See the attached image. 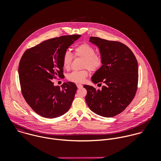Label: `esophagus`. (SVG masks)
<instances>
[{
    "label": "esophagus",
    "instance_id": "esophagus-1",
    "mask_svg": "<svg viewBox=\"0 0 161 161\" xmlns=\"http://www.w3.org/2000/svg\"><path fill=\"white\" fill-rule=\"evenodd\" d=\"M77 88H81V87H82V85L80 84H77Z\"/></svg>",
    "mask_w": 161,
    "mask_h": 161
}]
</instances>
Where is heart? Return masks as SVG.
Masks as SVG:
<instances>
[{
	"label": "heart",
	"mask_w": 161,
	"mask_h": 161,
	"mask_svg": "<svg viewBox=\"0 0 161 161\" xmlns=\"http://www.w3.org/2000/svg\"><path fill=\"white\" fill-rule=\"evenodd\" d=\"M74 56L82 59L80 70H74L68 75V79L73 82H83L89 75L88 69L91 71H96L100 69L103 64V58L98 53H95L93 47L87 43H82L74 49ZM72 55L69 51H66L63 56V66L69 70L72 61ZM87 69H86V68Z\"/></svg>",
	"instance_id": "heart-1"
}]
</instances>
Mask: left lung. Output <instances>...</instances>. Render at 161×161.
Returning a JSON list of instances; mask_svg holds the SVG:
<instances>
[{
    "label": "left lung",
    "instance_id": "left-lung-1",
    "mask_svg": "<svg viewBox=\"0 0 161 161\" xmlns=\"http://www.w3.org/2000/svg\"><path fill=\"white\" fill-rule=\"evenodd\" d=\"M90 42L98 47L103 65L92 75L102 89L84 85L86 101L93 112L104 117L121 113L130 104L137 91L138 64L132 51L123 43L91 36Z\"/></svg>",
    "mask_w": 161,
    "mask_h": 161
}]
</instances>
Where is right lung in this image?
<instances>
[{"label": "right lung", "mask_w": 161, "mask_h": 161, "mask_svg": "<svg viewBox=\"0 0 161 161\" xmlns=\"http://www.w3.org/2000/svg\"><path fill=\"white\" fill-rule=\"evenodd\" d=\"M80 35L61 36L46 40L25 51L20 61L19 75L25 100L37 114L54 118L70 108L77 91L71 82L61 88L52 80L64 77L63 56Z\"/></svg>", "instance_id": "1"}]
</instances>
